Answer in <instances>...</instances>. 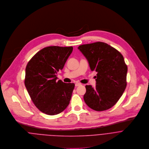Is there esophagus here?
<instances>
[{"label":"esophagus","instance_id":"obj_1","mask_svg":"<svg viewBox=\"0 0 149 149\" xmlns=\"http://www.w3.org/2000/svg\"><path fill=\"white\" fill-rule=\"evenodd\" d=\"M80 85H81V83H75V86H76V87L79 86H80Z\"/></svg>","mask_w":149,"mask_h":149}]
</instances>
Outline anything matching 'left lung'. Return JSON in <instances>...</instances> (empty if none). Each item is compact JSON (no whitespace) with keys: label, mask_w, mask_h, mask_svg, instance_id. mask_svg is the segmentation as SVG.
Listing matches in <instances>:
<instances>
[{"label":"left lung","mask_w":149,"mask_h":149,"mask_svg":"<svg viewBox=\"0 0 149 149\" xmlns=\"http://www.w3.org/2000/svg\"><path fill=\"white\" fill-rule=\"evenodd\" d=\"M87 60L92 71L95 70L96 85H86V104L96 111L113 107L126 87L127 67L122 54L103 42L82 45L78 47Z\"/></svg>","instance_id":"8db88e82"}]
</instances>
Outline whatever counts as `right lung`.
<instances>
[{"mask_svg": "<svg viewBox=\"0 0 149 149\" xmlns=\"http://www.w3.org/2000/svg\"><path fill=\"white\" fill-rule=\"evenodd\" d=\"M73 47L49 46L39 51L28 62L24 84L36 107L48 115L62 112L69 105L74 83L57 80Z\"/></svg>", "mask_w": 149, "mask_h": 149, "instance_id": "right-lung-1", "label": "right lung"}]
</instances>
